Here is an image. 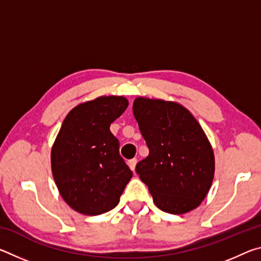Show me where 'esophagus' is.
I'll return each instance as SVG.
<instances>
[{"label": "esophagus", "mask_w": 261, "mask_h": 261, "mask_svg": "<svg viewBox=\"0 0 261 261\" xmlns=\"http://www.w3.org/2000/svg\"><path fill=\"white\" fill-rule=\"evenodd\" d=\"M127 165H129L130 169H131L132 171H135L136 165H137V159H131V160H129V162H127Z\"/></svg>", "instance_id": "esophagus-1"}]
</instances>
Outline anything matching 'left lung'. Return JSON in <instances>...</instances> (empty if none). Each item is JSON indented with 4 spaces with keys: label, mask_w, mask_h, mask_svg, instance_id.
<instances>
[{
    "label": "left lung",
    "mask_w": 261,
    "mask_h": 261,
    "mask_svg": "<svg viewBox=\"0 0 261 261\" xmlns=\"http://www.w3.org/2000/svg\"><path fill=\"white\" fill-rule=\"evenodd\" d=\"M134 115L149 154L136 171L155 205L183 214L205 199L214 177V154L192 114L171 101L137 98Z\"/></svg>",
    "instance_id": "obj_1"
}]
</instances>
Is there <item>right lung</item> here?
<instances>
[{"label": "right lung", "mask_w": 261, "mask_h": 261, "mask_svg": "<svg viewBox=\"0 0 261 261\" xmlns=\"http://www.w3.org/2000/svg\"><path fill=\"white\" fill-rule=\"evenodd\" d=\"M123 96L78 105L64 118L51 148V171L65 202L85 215L115 208L132 177L110 124L127 108Z\"/></svg>", "instance_id": "1"}]
</instances>
